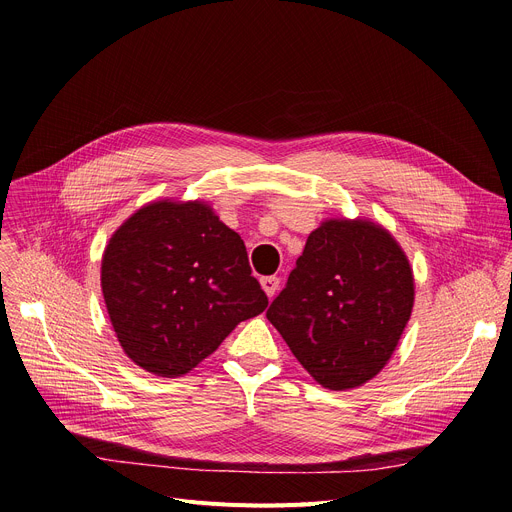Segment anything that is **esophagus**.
<instances>
[{"label": "esophagus", "instance_id": "1", "mask_svg": "<svg viewBox=\"0 0 512 512\" xmlns=\"http://www.w3.org/2000/svg\"><path fill=\"white\" fill-rule=\"evenodd\" d=\"M261 286H263V290H265V294L267 297H274V294L278 292V286H280V278H276V276H265V278H261Z\"/></svg>", "mask_w": 512, "mask_h": 512}]
</instances>
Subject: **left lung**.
<instances>
[{
	"label": "left lung",
	"mask_w": 512,
	"mask_h": 512,
	"mask_svg": "<svg viewBox=\"0 0 512 512\" xmlns=\"http://www.w3.org/2000/svg\"><path fill=\"white\" fill-rule=\"evenodd\" d=\"M415 303L409 257L371 220H326L315 228L267 319L311 378L351 390L378 375Z\"/></svg>",
	"instance_id": "1"
}]
</instances>
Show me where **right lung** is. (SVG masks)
I'll use <instances>...</instances> for the list:
<instances>
[{"label":"right lung","instance_id":"add662e5","mask_svg":"<svg viewBox=\"0 0 512 512\" xmlns=\"http://www.w3.org/2000/svg\"><path fill=\"white\" fill-rule=\"evenodd\" d=\"M101 290L126 357L159 378L188 373L267 307L245 242L205 201L134 211L103 251Z\"/></svg>","mask_w":512,"mask_h":512}]
</instances>
